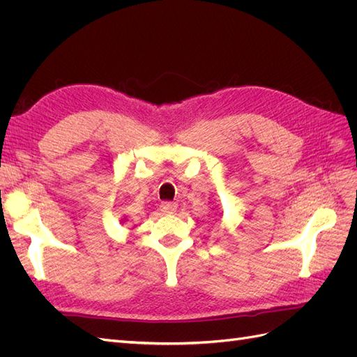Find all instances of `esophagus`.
<instances>
[{
    "label": "esophagus",
    "mask_w": 357,
    "mask_h": 357,
    "mask_svg": "<svg viewBox=\"0 0 357 357\" xmlns=\"http://www.w3.org/2000/svg\"><path fill=\"white\" fill-rule=\"evenodd\" d=\"M160 211L164 214H174L177 211V204L176 202H162Z\"/></svg>",
    "instance_id": "34e87169"
}]
</instances>
